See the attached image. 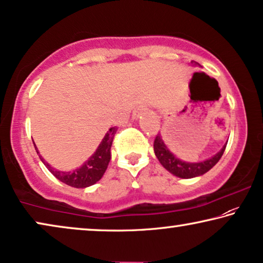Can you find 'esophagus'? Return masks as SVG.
I'll use <instances>...</instances> for the list:
<instances>
[{"label": "esophagus", "mask_w": 263, "mask_h": 263, "mask_svg": "<svg viewBox=\"0 0 263 263\" xmlns=\"http://www.w3.org/2000/svg\"><path fill=\"white\" fill-rule=\"evenodd\" d=\"M146 110H147L146 107H144V106H137L136 108L133 109L132 116H133V118H135V119H138V118H140V117L143 116V114L146 113Z\"/></svg>", "instance_id": "esophagus-1"}]
</instances>
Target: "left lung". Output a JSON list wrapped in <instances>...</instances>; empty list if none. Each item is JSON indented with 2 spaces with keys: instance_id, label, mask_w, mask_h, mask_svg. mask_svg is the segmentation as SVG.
Returning a JSON list of instances; mask_svg holds the SVG:
<instances>
[{
  "instance_id": "obj_1",
  "label": "left lung",
  "mask_w": 263,
  "mask_h": 263,
  "mask_svg": "<svg viewBox=\"0 0 263 263\" xmlns=\"http://www.w3.org/2000/svg\"><path fill=\"white\" fill-rule=\"evenodd\" d=\"M192 63L197 64L195 62ZM227 144L221 147L219 153H217L214 156L209 158V160L191 163V162H184L182 160H180V158H177L175 155L168 149L167 145H165L163 142V139H162V136L158 133L154 142V151L156 157L158 158V161H160V163L163 165L169 173H172L173 175H175L177 177H181V179H192V177L204 175V174L209 172L211 168H213L214 165L218 163V161L220 160L221 156H223Z\"/></svg>"
}]
</instances>
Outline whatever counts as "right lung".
<instances>
[{
	"label": "right lung",
	"mask_w": 263,
	"mask_h": 263,
	"mask_svg": "<svg viewBox=\"0 0 263 263\" xmlns=\"http://www.w3.org/2000/svg\"><path fill=\"white\" fill-rule=\"evenodd\" d=\"M118 127H110L107 133L103 137L102 142L100 143L95 153L81 165L80 168L73 169L72 172H61L51 167V165L45 162L42 155L39 154L38 147H35L36 154L39 155L40 160L45 164V167L50 170V173L56 179L62 181L63 183L68 184V186L75 187V188H86L89 186H93L94 183L101 179L105 174L108 163L110 161V146H112L113 138L116 136Z\"/></svg>",
	"instance_id": "add662e5"
}]
</instances>
